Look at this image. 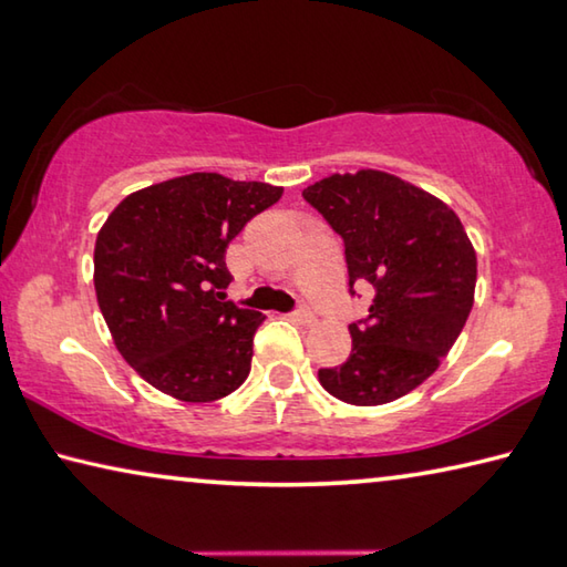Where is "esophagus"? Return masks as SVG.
Masks as SVG:
<instances>
[{
  "instance_id": "34e87169",
  "label": "esophagus",
  "mask_w": 567,
  "mask_h": 567,
  "mask_svg": "<svg viewBox=\"0 0 567 567\" xmlns=\"http://www.w3.org/2000/svg\"><path fill=\"white\" fill-rule=\"evenodd\" d=\"M292 318L300 320V322H316V312H312L308 305H300V308L292 312Z\"/></svg>"
}]
</instances>
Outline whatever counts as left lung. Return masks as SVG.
I'll return each mask as SVG.
<instances>
[{
  "label": "left lung",
  "mask_w": 567,
  "mask_h": 567,
  "mask_svg": "<svg viewBox=\"0 0 567 567\" xmlns=\"http://www.w3.org/2000/svg\"><path fill=\"white\" fill-rule=\"evenodd\" d=\"M346 245L348 285L373 287L368 318L350 322L346 363L320 368L330 396L381 406L424 383L474 305L477 255L436 196L383 171L332 174L302 192Z\"/></svg>",
  "instance_id": "left-lung-1"
}]
</instances>
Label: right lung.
I'll use <instances>...</instances> for the list:
<instances>
[{
    "label": "right lung",
    "mask_w": 567,
    "mask_h": 567,
    "mask_svg": "<svg viewBox=\"0 0 567 567\" xmlns=\"http://www.w3.org/2000/svg\"><path fill=\"white\" fill-rule=\"evenodd\" d=\"M282 188L188 174L125 196L95 239V295L113 343L178 401L229 396L249 375L265 316L227 300L229 241Z\"/></svg>",
    "instance_id": "add662e5"
}]
</instances>
